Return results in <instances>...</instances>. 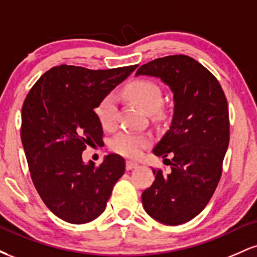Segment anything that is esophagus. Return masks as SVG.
<instances>
[{
    "label": "esophagus",
    "mask_w": 257,
    "mask_h": 257,
    "mask_svg": "<svg viewBox=\"0 0 257 257\" xmlns=\"http://www.w3.org/2000/svg\"><path fill=\"white\" fill-rule=\"evenodd\" d=\"M138 166H139V164L137 163V162H133V161H126V163H125L126 170L134 169V168H137Z\"/></svg>",
    "instance_id": "obj_1"
}]
</instances>
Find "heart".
<instances>
[{"instance_id": "1", "label": "heart", "mask_w": 257, "mask_h": 257, "mask_svg": "<svg viewBox=\"0 0 257 257\" xmlns=\"http://www.w3.org/2000/svg\"><path fill=\"white\" fill-rule=\"evenodd\" d=\"M124 95L131 101L140 106L146 112L159 114V106L163 100V93L159 85L149 79H135L125 85ZM95 113L100 124L105 129H112L117 122V100L113 94L104 96L95 107ZM151 143L147 134L133 132H120L112 140V150L125 157H139L143 150Z\"/></svg>"}]
</instances>
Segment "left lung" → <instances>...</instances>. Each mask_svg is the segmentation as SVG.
<instances>
[{
    "mask_svg": "<svg viewBox=\"0 0 257 257\" xmlns=\"http://www.w3.org/2000/svg\"><path fill=\"white\" fill-rule=\"evenodd\" d=\"M139 75L161 78L174 94L172 125L153 149L158 157L172 153V170L153 169L143 205L158 222L181 225L205 208L220 181L229 143L227 99L213 73L187 55L155 59Z\"/></svg>",
    "mask_w": 257,
    "mask_h": 257,
    "instance_id": "left-lung-1",
    "label": "left lung"
}]
</instances>
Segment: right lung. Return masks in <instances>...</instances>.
Returning a JSON list of instances; mask_svg holds the SVG:
<instances>
[{
  "instance_id": "obj_1",
  "label": "right lung",
  "mask_w": 257,
  "mask_h": 257,
  "mask_svg": "<svg viewBox=\"0 0 257 257\" xmlns=\"http://www.w3.org/2000/svg\"><path fill=\"white\" fill-rule=\"evenodd\" d=\"M138 67L89 70L59 65L41 76L22 108V143L43 203L66 222L81 225L105 210L125 162L116 153L95 167L83 163L88 145L102 143L94 108Z\"/></svg>"
}]
</instances>
